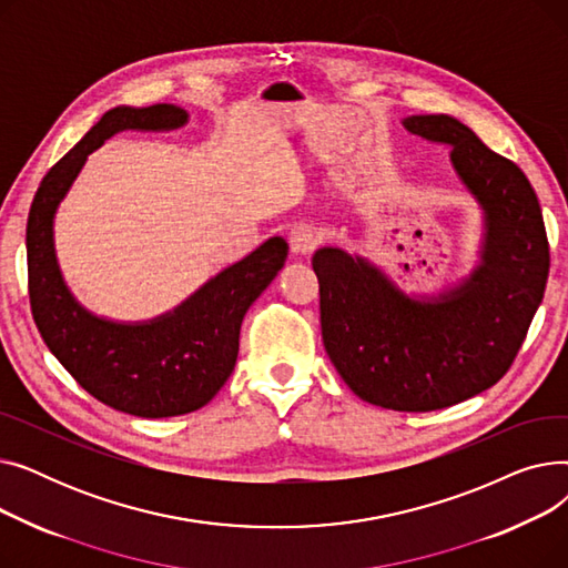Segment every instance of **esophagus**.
I'll use <instances>...</instances> for the list:
<instances>
[{"label":"esophagus","instance_id":"1","mask_svg":"<svg viewBox=\"0 0 568 568\" xmlns=\"http://www.w3.org/2000/svg\"><path fill=\"white\" fill-rule=\"evenodd\" d=\"M320 244V232L308 225H296L290 230V248L294 255H311Z\"/></svg>","mask_w":568,"mask_h":568}]
</instances>
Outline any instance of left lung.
<instances>
[{
  "instance_id": "left-lung-1",
  "label": "left lung",
  "mask_w": 568,
  "mask_h": 568,
  "mask_svg": "<svg viewBox=\"0 0 568 568\" xmlns=\"http://www.w3.org/2000/svg\"><path fill=\"white\" fill-rule=\"evenodd\" d=\"M403 129L449 146L452 170L481 212L469 274L407 292L373 260L338 246L313 255L322 341L362 400L433 412L481 394L509 371L541 306L550 268L539 200L523 170L452 114H409Z\"/></svg>"
}]
</instances>
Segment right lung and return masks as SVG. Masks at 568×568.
Wrapping results in <instances>:
<instances>
[{"label": "right lung", "mask_w": 568, "mask_h": 568, "mask_svg": "<svg viewBox=\"0 0 568 568\" xmlns=\"http://www.w3.org/2000/svg\"><path fill=\"white\" fill-rule=\"evenodd\" d=\"M186 124L189 112L172 103L108 110L43 176L27 219L29 302L48 349L87 394L142 419L189 414L221 392L236 364L244 315L290 251L283 236L266 239L152 320H110L75 300L57 260L54 216L87 156L122 131L163 133Z\"/></svg>", "instance_id": "right-lung-1"}]
</instances>
